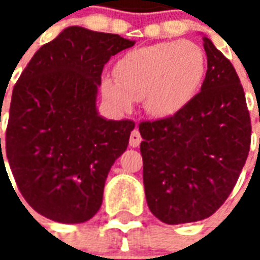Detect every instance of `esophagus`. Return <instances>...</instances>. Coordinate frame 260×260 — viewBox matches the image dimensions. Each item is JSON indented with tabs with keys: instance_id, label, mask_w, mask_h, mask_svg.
I'll return each mask as SVG.
<instances>
[{
	"instance_id": "1",
	"label": "esophagus",
	"mask_w": 260,
	"mask_h": 260,
	"mask_svg": "<svg viewBox=\"0 0 260 260\" xmlns=\"http://www.w3.org/2000/svg\"><path fill=\"white\" fill-rule=\"evenodd\" d=\"M142 142V136H141V132L138 129H134L131 132V136H129V145L132 147H138L141 145Z\"/></svg>"
}]
</instances>
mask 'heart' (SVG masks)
Segmentation results:
<instances>
[{"label":"heart","mask_w":260,"mask_h":260,"mask_svg":"<svg viewBox=\"0 0 260 260\" xmlns=\"http://www.w3.org/2000/svg\"><path fill=\"white\" fill-rule=\"evenodd\" d=\"M115 74L102 79L103 96L115 111H131L143 99L149 115L166 118L195 99L206 75V57L189 40L156 43L125 54Z\"/></svg>","instance_id":"b5f03b06"}]
</instances>
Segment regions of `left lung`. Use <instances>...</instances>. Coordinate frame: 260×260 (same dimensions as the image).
Masks as SVG:
<instances>
[{"label":"left lung","instance_id":"1","mask_svg":"<svg viewBox=\"0 0 260 260\" xmlns=\"http://www.w3.org/2000/svg\"><path fill=\"white\" fill-rule=\"evenodd\" d=\"M203 47L201 93L173 117L139 125L147 206L166 224L212 216L235 186L251 145L240 78L206 36Z\"/></svg>","mask_w":260,"mask_h":260}]
</instances>
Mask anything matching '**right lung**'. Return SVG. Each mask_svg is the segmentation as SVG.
<instances>
[{
    "label": "right lung",
    "instance_id": "right-lung-1",
    "mask_svg": "<svg viewBox=\"0 0 260 260\" xmlns=\"http://www.w3.org/2000/svg\"><path fill=\"white\" fill-rule=\"evenodd\" d=\"M134 44L69 26L37 50L16 82L0 164L8 158L18 189L44 217L85 223L102 206L110 169L135 122L102 117L97 93L104 64Z\"/></svg>",
    "mask_w": 260,
    "mask_h": 260
}]
</instances>
